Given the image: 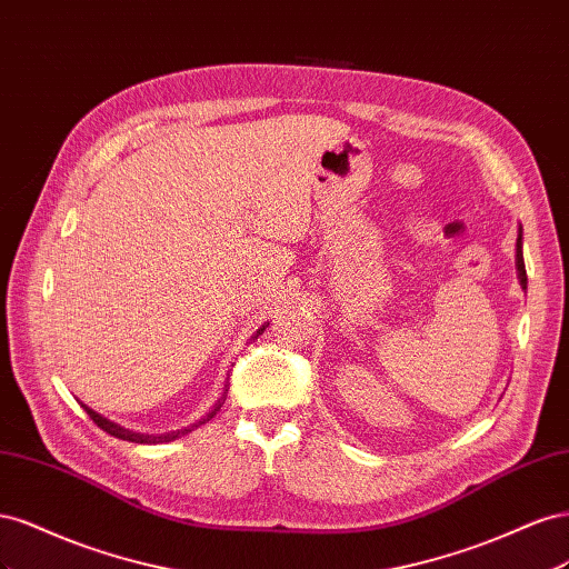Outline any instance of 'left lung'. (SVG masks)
I'll return each instance as SVG.
<instances>
[{"label": "left lung", "mask_w": 569, "mask_h": 569, "mask_svg": "<svg viewBox=\"0 0 569 569\" xmlns=\"http://www.w3.org/2000/svg\"><path fill=\"white\" fill-rule=\"evenodd\" d=\"M518 270H520V284L527 289V270H525V258H522V234L518 237Z\"/></svg>", "instance_id": "left-lung-1"}]
</instances>
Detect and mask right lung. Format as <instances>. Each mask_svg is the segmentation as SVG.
Returning a JSON list of instances; mask_svg holds the SVG:
<instances>
[{"label": "right lung", "instance_id": "add662e5", "mask_svg": "<svg viewBox=\"0 0 569 569\" xmlns=\"http://www.w3.org/2000/svg\"><path fill=\"white\" fill-rule=\"evenodd\" d=\"M263 330H266V327H261V330H258V332L253 335V339H258V335H263ZM226 396H228V385H226V391H222V396L218 399V403L213 406V410L206 412V416H203L201 420H197L194 425H189V427H184V429H176V432H166V435H142V432H130V429H123L120 425L109 422L107 418H101L99 412H94L92 408H88V406H82V408L88 410V416L92 418V422H94L99 429H104L107 435H111V437H116V439L132 441V443H166V441H176V439H180V437H184V435L192 432V429H197L199 425H206V422H209V420L216 416V412L220 410V406L226 403Z\"/></svg>", "mask_w": 569, "mask_h": 569}]
</instances>
